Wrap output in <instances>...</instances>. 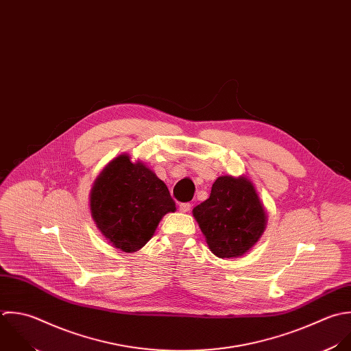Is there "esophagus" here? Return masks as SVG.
<instances>
[{"mask_svg": "<svg viewBox=\"0 0 351 351\" xmlns=\"http://www.w3.org/2000/svg\"><path fill=\"white\" fill-rule=\"evenodd\" d=\"M179 209H180V212H189L190 209H191V204L190 202H183V204H180L179 205Z\"/></svg>", "mask_w": 351, "mask_h": 351, "instance_id": "obj_1", "label": "esophagus"}]
</instances>
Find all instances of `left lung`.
Returning <instances> with one entry per match:
<instances>
[{"label": "left lung", "instance_id": "obj_1", "mask_svg": "<svg viewBox=\"0 0 351 351\" xmlns=\"http://www.w3.org/2000/svg\"><path fill=\"white\" fill-rule=\"evenodd\" d=\"M210 252L220 258L239 257L260 239L267 213L246 178L220 176L210 197L193 209Z\"/></svg>", "mask_w": 351, "mask_h": 351}]
</instances>
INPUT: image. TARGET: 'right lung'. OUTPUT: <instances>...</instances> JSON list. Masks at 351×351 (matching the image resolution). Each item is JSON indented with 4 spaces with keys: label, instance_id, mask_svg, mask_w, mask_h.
Masks as SVG:
<instances>
[{
    "label": "right lung",
    "instance_id": "obj_1",
    "mask_svg": "<svg viewBox=\"0 0 351 351\" xmlns=\"http://www.w3.org/2000/svg\"><path fill=\"white\" fill-rule=\"evenodd\" d=\"M90 209L102 235L116 249L132 253L152 238L161 217L176 208L165 183L123 154L95 180Z\"/></svg>",
    "mask_w": 351,
    "mask_h": 351
}]
</instances>
